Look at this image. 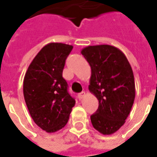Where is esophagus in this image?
<instances>
[{
    "label": "esophagus",
    "instance_id": "esophagus-1",
    "mask_svg": "<svg viewBox=\"0 0 157 157\" xmlns=\"http://www.w3.org/2000/svg\"><path fill=\"white\" fill-rule=\"evenodd\" d=\"M85 95H86L85 92H81V93H79V94H78L79 100H82V99L84 97H85Z\"/></svg>",
    "mask_w": 157,
    "mask_h": 157
}]
</instances>
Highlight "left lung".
I'll list each match as a JSON object with an SVG mask.
<instances>
[{
  "label": "left lung",
  "mask_w": 157,
  "mask_h": 157,
  "mask_svg": "<svg viewBox=\"0 0 157 157\" xmlns=\"http://www.w3.org/2000/svg\"><path fill=\"white\" fill-rule=\"evenodd\" d=\"M81 53L92 70L89 91L98 100V109L91 115L92 126L102 135H112L124 125L135 101L130 64L120 49L111 45L87 46Z\"/></svg>",
  "instance_id": "1"
}]
</instances>
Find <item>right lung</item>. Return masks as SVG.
<instances>
[{
    "mask_svg": "<svg viewBox=\"0 0 157 157\" xmlns=\"http://www.w3.org/2000/svg\"><path fill=\"white\" fill-rule=\"evenodd\" d=\"M72 48V45L61 43L45 45L24 76L23 96L29 113L36 124L48 133L65 127L75 104L62 76L65 59Z\"/></svg>",
    "mask_w": 157,
    "mask_h": 157,
    "instance_id": "add662e5",
    "label": "right lung"
}]
</instances>
